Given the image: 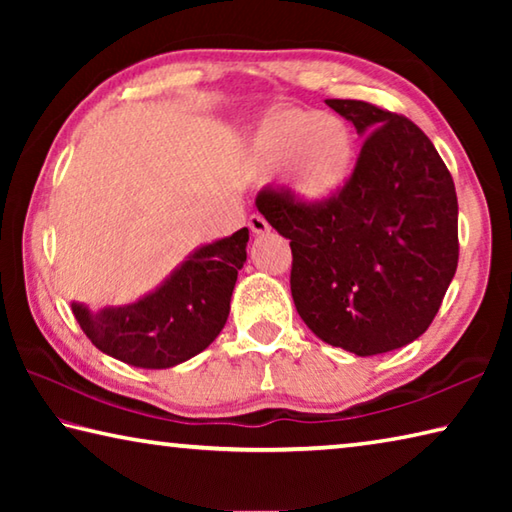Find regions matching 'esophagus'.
<instances>
[{
    "mask_svg": "<svg viewBox=\"0 0 512 512\" xmlns=\"http://www.w3.org/2000/svg\"><path fill=\"white\" fill-rule=\"evenodd\" d=\"M248 225H250V230H253V235H264V232L271 230V225H268V221L264 219L262 214H253V216H250Z\"/></svg>",
    "mask_w": 512,
    "mask_h": 512,
    "instance_id": "obj_1",
    "label": "esophagus"
}]
</instances>
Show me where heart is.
Masks as SVG:
<instances>
[{
  "instance_id": "1",
  "label": "heart",
  "mask_w": 512,
  "mask_h": 512,
  "mask_svg": "<svg viewBox=\"0 0 512 512\" xmlns=\"http://www.w3.org/2000/svg\"><path fill=\"white\" fill-rule=\"evenodd\" d=\"M248 153L255 171H284L300 203L323 207L350 183L357 164V137L339 115L277 108L259 121Z\"/></svg>"
}]
</instances>
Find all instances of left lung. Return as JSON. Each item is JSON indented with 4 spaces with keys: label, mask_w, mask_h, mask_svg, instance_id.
I'll use <instances>...</instances> for the list:
<instances>
[{
    "label": "left lung",
    "mask_w": 512,
    "mask_h": 512,
    "mask_svg": "<svg viewBox=\"0 0 512 512\" xmlns=\"http://www.w3.org/2000/svg\"><path fill=\"white\" fill-rule=\"evenodd\" d=\"M366 137L348 187L329 205L264 187L257 210L291 239V296L320 341L357 357L427 332L458 266L452 173L411 119L327 99Z\"/></svg>",
    "instance_id": "8db88e82"
}]
</instances>
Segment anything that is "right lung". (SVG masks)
<instances>
[{"label": "right lung", "instance_id": "obj_1", "mask_svg": "<svg viewBox=\"0 0 512 512\" xmlns=\"http://www.w3.org/2000/svg\"><path fill=\"white\" fill-rule=\"evenodd\" d=\"M248 228L201 246L158 289L126 307L92 314L72 302L85 336L101 352L137 368H171L210 345L230 314L237 273L246 262Z\"/></svg>", "mask_w": 512, "mask_h": 512}]
</instances>
